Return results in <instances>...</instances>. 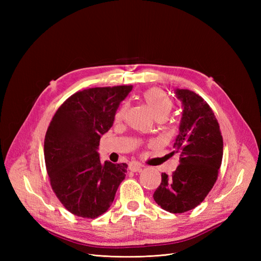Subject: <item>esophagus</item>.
<instances>
[{
    "mask_svg": "<svg viewBox=\"0 0 261 261\" xmlns=\"http://www.w3.org/2000/svg\"><path fill=\"white\" fill-rule=\"evenodd\" d=\"M128 168L130 171L133 172H139L141 171V169H143V165H141L139 162H136V161H133L129 163Z\"/></svg>",
    "mask_w": 261,
    "mask_h": 261,
    "instance_id": "34e87169",
    "label": "esophagus"
}]
</instances>
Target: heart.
<instances>
[{
    "label": "heart",
    "instance_id": "heart-1",
    "mask_svg": "<svg viewBox=\"0 0 261 261\" xmlns=\"http://www.w3.org/2000/svg\"><path fill=\"white\" fill-rule=\"evenodd\" d=\"M143 100L151 111L156 120L159 118L167 117L173 109V101L168 96L167 92L163 91L160 88H150L143 93ZM126 110H127V105H123L115 113V120L120 121L124 117Z\"/></svg>",
    "mask_w": 261,
    "mask_h": 261
}]
</instances>
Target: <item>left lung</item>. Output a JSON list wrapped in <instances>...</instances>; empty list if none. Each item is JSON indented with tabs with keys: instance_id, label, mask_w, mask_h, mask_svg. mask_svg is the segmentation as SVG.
<instances>
[{
	"instance_id": "obj_1",
	"label": "left lung",
	"mask_w": 261,
	"mask_h": 261,
	"mask_svg": "<svg viewBox=\"0 0 261 261\" xmlns=\"http://www.w3.org/2000/svg\"><path fill=\"white\" fill-rule=\"evenodd\" d=\"M183 113L173 145L179 165L172 176L162 173L154 201L172 213L192 210L206 198L215 185L223 156V139L215 113L200 96L175 89Z\"/></svg>"
}]
</instances>
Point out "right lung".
<instances>
[{
    "instance_id": "add662e5",
    "label": "right lung",
    "mask_w": 261,
    "mask_h": 261,
    "mask_svg": "<svg viewBox=\"0 0 261 261\" xmlns=\"http://www.w3.org/2000/svg\"><path fill=\"white\" fill-rule=\"evenodd\" d=\"M133 86L98 87L70 96L54 114L44 138V160L53 192L70 213L94 219L111 206L127 164L101 163V136Z\"/></svg>"
}]
</instances>
